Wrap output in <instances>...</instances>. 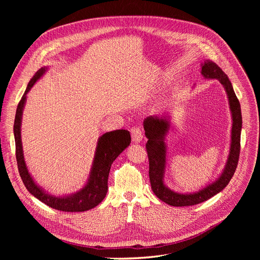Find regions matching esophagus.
<instances>
[{
    "label": "esophagus",
    "instance_id": "1",
    "mask_svg": "<svg viewBox=\"0 0 260 260\" xmlns=\"http://www.w3.org/2000/svg\"><path fill=\"white\" fill-rule=\"evenodd\" d=\"M131 134H132V139L134 143H139L143 138V134L139 127L131 128Z\"/></svg>",
    "mask_w": 260,
    "mask_h": 260
}]
</instances>
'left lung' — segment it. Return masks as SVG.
Returning a JSON list of instances; mask_svg holds the SVG:
<instances>
[{
    "mask_svg": "<svg viewBox=\"0 0 260 260\" xmlns=\"http://www.w3.org/2000/svg\"><path fill=\"white\" fill-rule=\"evenodd\" d=\"M201 75L204 79H217L224 87L232 113V121H233L229 157L221 175L214 182L195 193H178L169 188L165 183V173L167 167L166 136L171 127L170 117L167 115H162L160 117L149 116L143 121L145 136L148 139L145 147L149 160L148 175L152 189L160 200L172 207L195 206V204L206 201L221 192L229 184L238 165L240 154V134L242 127L240 103L228 76L216 63L210 60L204 61V63L201 64Z\"/></svg>",
    "mask_w": 260,
    "mask_h": 260,
    "instance_id": "left-lung-1",
    "label": "left lung"
}]
</instances>
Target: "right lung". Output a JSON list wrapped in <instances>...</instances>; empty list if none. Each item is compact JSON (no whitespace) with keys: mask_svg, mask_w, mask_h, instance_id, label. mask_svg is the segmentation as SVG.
Masks as SVG:
<instances>
[{"mask_svg":"<svg viewBox=\"0 0 260 260\" xmlns=\"http://www.w3.org/2000/svg\"><path fill=\"white\" fill-rule=\"evenodd\" d=\"M46 71L47 67H42L35 74L32 79L29 81L28 85H27L23 97L17 107L13 134H15L16 158L19 173L24 185L29 190V193L40 201L47 204L48 207L63 212H85L97 207L105 198L108 188V175L109 171H111L112 163L129 145L132 140L131 134L126 129H116L105 133L101 136L98 139L97 147H95L89 178L86 184L79 192L65 196H54L48 194L46 190L35 182L30 173L27 170L21 139L22 115L26 102V94Z\"/></svg>","mask_w":260,"mask_h":260,"instance_id":"add662e5","label":"right lung"}]
</instances>
